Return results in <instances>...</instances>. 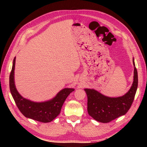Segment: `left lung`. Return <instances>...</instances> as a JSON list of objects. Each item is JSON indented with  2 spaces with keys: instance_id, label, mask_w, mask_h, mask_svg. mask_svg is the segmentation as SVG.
<instances>
[{
  "instance_id": "8db88e82",
  "label": "left lung",
  "mask_w": 147,
  "mask_h": 147,
  "mask_svg": "<svg viewBox=\"0 0 147 147\" xmlns=\"http://www.w3.org/2000/svg\"><path fill=\"white\" fill-rule=\"evenodd\" d=\"M134 82L129 91L119 97L105 96L94 89H84L88 96V112L90 116L101 123H109L125 115L132 104L138 88V72L134 58Z\"/></svg>"
}]
</instances>
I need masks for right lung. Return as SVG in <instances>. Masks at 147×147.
Returning <instances> with one entry per match:
<instances>
[{"instance_id": "add662e5", "label": "right lung", "mask_w": 147, "mask_h": 147, "mask_svg": "<svg viewBox=\"0 0 147 147\" xmlns=\"http://www.w3.org/2000/svg\"><path fill=\"white\" fill-rule=\"evenodd\" d=\"M15 57L9 76V88L11 95L21 113L27 118L42 123H49L55 119L61 112V108L68 96L74 90L73 88L61 90L52 99L43 102H34L22 97L15 84Z\"/></svg>"}]
</instances>
